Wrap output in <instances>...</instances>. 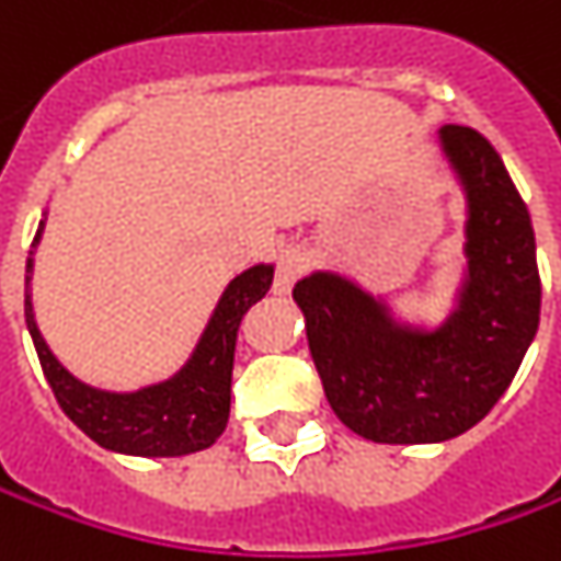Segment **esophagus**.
<instances>
[{"label": "esophagus", "instance_id": "34e87169", "mask_svg": "<svg viewBox=\"0 0 561 561\" xmlns=\"http://www.w3.org/2000/svg\"><path fill=\"white\" fill-rule=\"evenodd\" d=\"M309 268V252L302 247H287L277 259V271H274V293L287 296L293 290V284L302 277V271Z\"/></svg>", "mask_w": 561, "mask_h": 561}]
</instances>
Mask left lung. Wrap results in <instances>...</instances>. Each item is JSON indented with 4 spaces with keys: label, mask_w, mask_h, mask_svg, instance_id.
<instances>
[{
    "label": "left lung",
    "mask_w": 561,
    "mask_h": 561,
    "mask_svg": "<svg viewBox=\"0 0 561 561\" xmlns=\"http://www.w3.org/2000/svg\"><path fill=\"white\" fill-rule=\"evenodd\" d=\"M440 149L468 199V274L440 328L402 324L334 271L293 287L324 397L365 440L443 443L465 434L506 393L540 324L534 227L500 152L462 124L440 127Z\"/></svg>",
    "instance_id": "1"
}]
</instances>
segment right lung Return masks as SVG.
<instances>
[{"label":"right lung","instance_id":"right-lung-1","mask_svg":"<svg viewBox=\"0 0 561 561\" xmlns=\"http://www.w3.org/2000/svg\"><path fill=\"white\" fill-rule=\"evenodd\" d=\"M43 221L33 237L39 243ZM33 252L27 259V290H24V318L33 336L43 375L53 387L61 412L99 446L124 453V456H186L208 449L225 434L230 415V375H233V350L243 314L268 293L274 280V265H252L227 284L218 309L211 314L205 334L199 336L193 356L174 377L162 383L142 387L137 393H108L77 380L46 346L33 321L31 302Z\"/></svg>","mask_w":561,"mask_h":561}]
</instances>
